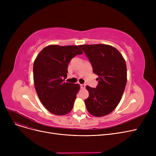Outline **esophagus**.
Listing matches in <instances>:
<instances>
[{
	"instance_id": "34e87169",
	"label": "esophagus",
	"mask_w": 156,
	"mask_h": 156,
	"mask_svg": "<svg viewBox=\"0 0 156 156\" xmlns=\"http://www.w3.org/2000/svg\"><path fill=\"white\" fill-rule=\"evenodd\" d=\"M80 87L81 89H84L85 88V84H80Z\"/></svg>"
}]
</instances>
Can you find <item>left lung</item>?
I'll return each instance as SVG.
<instances>
[{"label":"left lung","instance_id":"8db88e82","mask_svg":"<svg viewBox=\"0 0 156 156\" xmlns=\"http://www.w3.org/2000/svg\"><path fill=\"white\" fill-rule=\"evenodd\" d=\"M90 62L94 73L98 75L96 88L87 86L89 97L85 100L92 115H108L119 103L127 81L125 60L116 48L105 44L81 45Z\"/></svg>","mask_w":156,"mask_h":156}]
</instances>
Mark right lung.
<instances>
[{"instance_id":"add662e5","label":"right lung","mask_w":156,"mask_h":156,"mask_svg":"<svg viewBox=\"0 0 156 156\" xmlns=\"http://www.w3.org/2000/svg\"><path fill=\"white\" fill-rule=\"evenodd\" d=\"M82 54L80 45H51L44 48L34 61L36 92L45 109L55 115L67 114L73 108L80 87L64 80L71 59Z\"/></svg>"}]
</instances>
